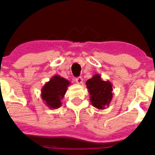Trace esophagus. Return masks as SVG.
<instances>
[{
    "mask_svg": "<svg viewBox=\"0 0 155 155\" xmlns=\"http://www.w3.org/2000/svg\"><path fill=\"white\" fill-rule=\"evenodd\" d=\"M76 82L78 84H81L83 83V79L81 77H78L76 79Z\"/></svg>",
    "mask_w": 155,
    "mask_h": 155,
    "instance_id": "1",
    "label": "esophagus"
}]
</instances>
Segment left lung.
Returning <instances> with one entry per match:
<instances>
[{
    "label": "left lung",
    "instance_id": "1",
    "mask_svg": "<svg viewBox=\"0 0 155 155\" xmlns=\"http://www.w3.org/2000/svg\"><path fill=\"white\" fill-rule=\"evenodd\" d=\"M92 106L98 109H104L109 106L113 98V85L109 81H104L100 74H95L86 81Z\"/></svg>",
    "mask_w": 155,
    "mask_h": 155
}]
</instances>
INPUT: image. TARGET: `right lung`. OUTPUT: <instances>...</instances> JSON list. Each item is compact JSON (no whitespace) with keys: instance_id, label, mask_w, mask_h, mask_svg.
Instances as JSON below:
<instances>
[{"instance_id":"add662e5","label":"right lung","mask_w":155,"mask_h":155,"mask_svg":"<svg viewBox=\"0 0 155 155\" xmlns=\"http://www.w3.org/2000/svg\"><path fill=\"white\" fill-rule=\"evenodd\" d=\"M70 84V81L65 78L58 75L53 76L41 88V97L42 101L47 107L51 109L60 108L62 105V99Z\"/></svg>"}]
</instances>
